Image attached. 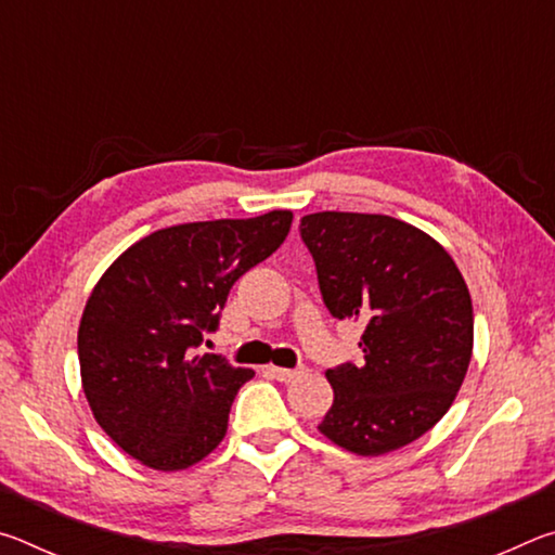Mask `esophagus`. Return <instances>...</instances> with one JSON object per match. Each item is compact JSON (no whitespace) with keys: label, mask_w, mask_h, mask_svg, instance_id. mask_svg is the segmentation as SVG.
Masks as SVG:
<instances>
[{"label":"esophagus","mask_w":555,"mask_h":555,"mask_svg":"<svg viewBox=\"0 0 555 555\" xmlns=\"http://www.w3.org/2000/svg\"><path fill=\"white\" fill-rule=\"evenodd\" d=\"M267 374L271 379H279V382H294L296 377L304 374V367H296V370H286V367H267Z\"/></svg>","instance_id":"obj_1"}]
</instances>
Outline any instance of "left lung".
Instances as JSON below:
<instances>
[{
	"mask_svg": "<svg viewBox=\"0 0 555 555\" xmlns=\"http://www.w3.org/2000/svg\"><path fill=\"white\" fill-rule=\"evenodd\" d=\"M300 240L337 321L364 325V362L327 370L333 406L318 430L357 455H384L434 428L473 357V300L455 261L389 215L313 212Z\"/></svg>",
	"mask_w": 555,
	"mask_h": 555,
	"instance_id": "1",
	"label": "left lung"
}]
</instances>
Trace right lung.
Returning <instances> with one entry per match:
<instances>
[{
  "label": "right lung",
  "instance_id": "1",
  "mask_svg": "<svg viewBox=\"0 0 555 555\" xmlns=\"http://www.w3.org/2000/svg\"><path fill=\"white\" fill-rule=\"evenodd\" d=\"M291 210L158 230L121 255L92 288L78 331L82 391L102 430L154 469H185L228 434L251 370L198 354L228 294L286 240Z\"/></svg>",
  "mask_w": 555,
  "mask_h": 555
}]
</instances>
